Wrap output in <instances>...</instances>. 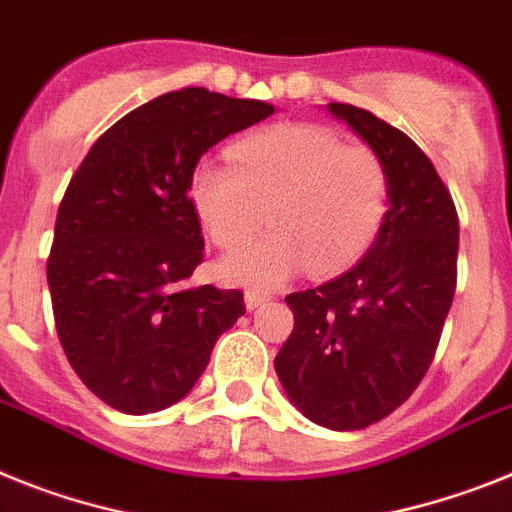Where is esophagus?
<instances>
[{
	"label": "esophagus",
	"instance_id": "34e87169",
	"mask_svg": "<svg viewBox=\"0 0 512 512\" xmlns=\"http://www.w3.org/2000/svg\"><path fill=\"white\" fill-rule=\"evenodd\" d=\"M268 302V294H263V291H255V289H249L247 294H244V304H247V309H257L260 304Z\"/></svg>",
	"mask_w": 512,
	"mask_h": 512
}]
</instances>
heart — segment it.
<instances>
[{"label": "heart", "instance_id": "obj_1", "mask_svg": "<svg viewBox=\"0 0 512 512\" xmlns=\"http://www.w3.org/2000/svg\"><path fill=\"white\" fill-rule=\"evenodd\" d=\"M234 166L203 161L192 205L218 247L273 231L221 263L223 281L276 286L309 268L328 276L354 265L388 213V171L369 145L343 143L330 127L276 124L231 148Z\"/></svg>", "mask_w": 512, "mask_h": 512}]
</instances>
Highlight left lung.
I'll return each mask as SVG.
<instances>
[{
    "mask_svg": "<svg viewBox=\"0 0 512 512\" xmlns=\"http://www.w3.org/2000/svg\"><path fill=\"white\" fill-rule=\"evenodd\" d=\"M388 171V213L367 255L286 296L294 330L276 356L289 401L338 432L393 414L427 375L458 276V213L424 150L351 103H328Z\"/></svg>",
    "mask_w": 512,
    "mask_h": 512,
    "instance_id": "left-lung-1",
    "label": "left lung"
}]
</instances>
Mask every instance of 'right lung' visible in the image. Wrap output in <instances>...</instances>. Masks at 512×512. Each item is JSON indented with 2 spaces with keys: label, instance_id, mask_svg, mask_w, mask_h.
<instances>
[{
  "label": "right lung",
  "instance_id": "obj_1",
  "mask_svg": "<svg viewBox=\"0 0 512 512\" xmlns=\"http://www.w3.org/2000/svg\"><path fill=\"white\" fill-rule=\"evenodd\" d=\"M273 111L171 90L103 132L72 176L46 278L64 354L111 409L140 416L182 401L244 315L242 291L184 286L205 249L190 187L203 153Z\"/></svg>",
  "mask_w": 512,
  "mask_h": 512
}]
</instances>
